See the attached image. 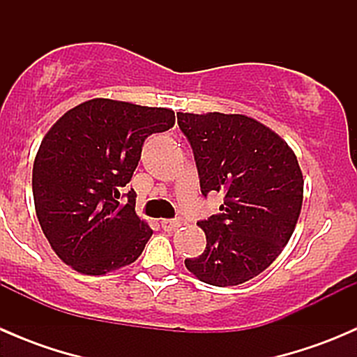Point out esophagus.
<instances>
[{
    "label": "esophagus",
    "mask_w": 357,
    "mask_h": 357,
    "mask_svg": "<svg viewBox=\"0 0 357 357\" xmlns=\"http://www.w3.org/2000/svg\"><path fill=\"white\" fill-rule=\"evenodd\" d=\"M160 225H162V229H165V231H176L183 222L179 221V219H164Z\"/></svg>",
    "instance_id": "34e87169"
}]
</instances>
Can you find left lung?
Masks as SVG:
<instances>
[{
  "label": "left lung",
  "instance_id": "obj_1",
  "mask_svg": "<svg viewBox=\"0 0 357 357\" xmlns=\"http://www.w3.org/2000/svg\"><path fill=\"white\" fill-rule=\"evenodd\" d=\"M178 124L199 169L202 195H225L219 214L197 225L207 245L185 266L200 282L235 287L261 275L289 243L304 199L294 150L242 114H183Z\"/></svg>",
  "mask_w": 357,
  "mask_h": 357
}]
</instances>
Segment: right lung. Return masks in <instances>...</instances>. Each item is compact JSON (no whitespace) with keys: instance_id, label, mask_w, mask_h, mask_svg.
<instances>
[{"instance_id":"obj_1","label":"right lung","mask_w":357,"mask_h":357,"mask_svg":"<svg viewBox=\"0 0 357 357\" xmlns=\"http://www.w3.org/2000/svg\"><path fill=\"white\" fill-rule=\"evenodd\" d=\"M171 109L93 98L67 110L39 145L32 167L38 221L55 254L82 275L100 276L142 255L152 228L122 204L145 139L174 126Z\"/></svg>"}]
</instances>
